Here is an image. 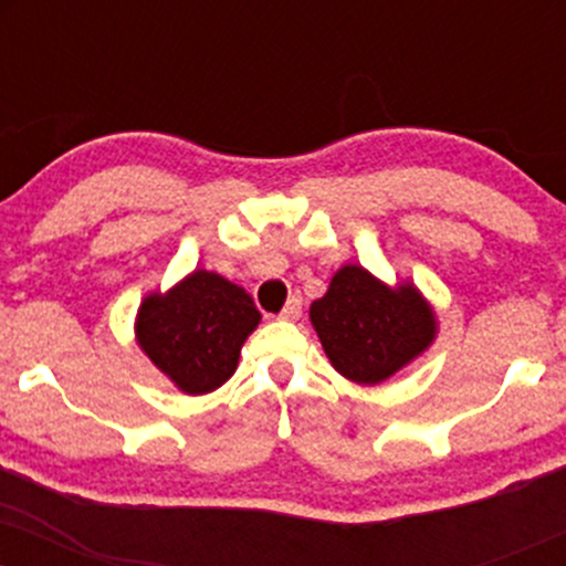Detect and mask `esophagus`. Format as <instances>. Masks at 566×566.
<instances>
[{
	"mask_svg": "<svg viewBox=\"0 0 566 566\" xmlns=\"http://www.w3.org/2000/svg\"><path fill=\"white\" fill-rule=\"evenodd\" d=\"M301 314H303V301L297 295H292L279 316H282V319H287V322H295Z\"/></svg>",
	"mask_w": 566,
	"mask_h": 566,
	"instance_id": "34e87169",
	"label": "esophagus"
}]
</instances>
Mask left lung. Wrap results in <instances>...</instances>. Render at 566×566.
<instances>
[{"label": "left lung", "mask_w": 566, "mask_h": 566, "mask_svg": "<svg viewBox=\"0 0 566 566\" xmlns=\"http://www.w3.org/2000/svg\"><path fill=\"white\" fill-rule=\"evenodd\" d=\"M308 316L333 367L361 386L388 380L437 337V314L415 284L388 287L361 265H343Z\"/></svg>", "instance_id": "left-lung-1"}]
</instances>
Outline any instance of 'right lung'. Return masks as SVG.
Masks as SVG:
<instances>
[{
    "label": "right lung",
    "instance_id": "1",
    "mask_svg": "<svg viewBox=\"0 0 566 566\" xmlns=\"http://www.w3.org/2000/svg\"><path fill=\"white\" fill-rule=\"evenodd\" d=\"M258 322L261 311L242 287L197 269L165 295L151 292L140 303L135 337L180 391L199 396L237 373L247 335Z\"/></svg>",
    "mask_w": 566,
    "mask_h": 566
}]
</instances>
